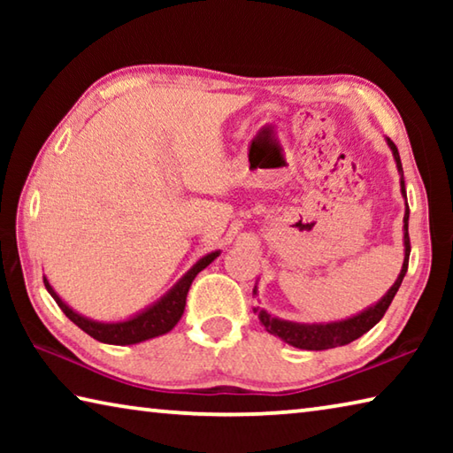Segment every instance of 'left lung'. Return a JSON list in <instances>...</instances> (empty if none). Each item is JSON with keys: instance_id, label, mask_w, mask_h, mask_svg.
Here are the masks:
<instances>
[{"instance_id": "obj_1", "label": "left lung", "mask_w": 453, "mask_h": 453, "mask_svg": "<svg viewBox=\"0 0 453 453\" xmlns=\"http://www.w3.org/2000/svg\"><path fill=\"white\" fill-rule=\"evenodd\" d=\"M388 145L392 148V153L395 157L397 164V172L402 175V194L405 196V183H403V170H402V159L400 153H397L395 143L388 137ZM408 219H410V208L408 202H405V216H403V245H405V257H403V265L402 272L397 275L395 283L392 286V289L388 291L381 300L373 305V308L365 310L357 316L343 319V321H334V324H294V321H283L278 319L267 313L265 310H256L257 318L262 321L264 327L267 332L281 337L283 342L289 343V346L300 348V349H311V351H319V349H332L337 346H346V343H351L357 337H362L365 332L378 324V321L383 318V313L388 311L389 303L397 294V289L402 286V280L405 272H408V262H410V234H408ZM256 294V289H254Z\"/></svg>"}]
</instances>
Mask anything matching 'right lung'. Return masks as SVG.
<instances>
[{
  "mask_svg": "<svg viewBox=\"0 0 453 453\" xmlns=\"http://www.w3.org/2000/svg\"><path fill=\"white\" fill-rule=\"evenodd\" d=\"M219 256V251H213L205 257L199 259V262L191 267V270L183 275V278L175 283L170 294H165L157 303H153L151 308L142 311L140 316H135L127 321H118V324H102V321H94L75 313L70 305L61 302V297L53 291L50 281L43 278L45 289L50 291L53 300L61 308V311L70 318L75 326L81 327L88 335L94 337V340L102 343H111V346H132V343H140L145 340H151V337L164 335L173 329L178 324L180 318L183 316V310H186V297L191 281L196 280V275L205 270L213 259Z\"/></svg>",
  "mask_w": 453,
  "mask_h": 453,
  "instance_id": "right-lung-1",
  "label": "right lung"
}]
</instances>
